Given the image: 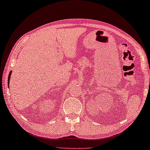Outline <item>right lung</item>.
Instances as JSON below:
<instances>
[{
  "label": "right lung",
  "mask_w": 150,
  "mask_h": 150,
  "mask_svg": "<svg viewBox=\"0 0 150 150\" xmlns=\"http://www.w3.org/2000/svg\"><path fill=\"white\" fill-rule=\"evenodd\" d=\"M11 75V72L10 73H9V74H8V83H9V80H10Z\"/></svg>",
  "instance_id": "obj_1"
}]
</instances>
